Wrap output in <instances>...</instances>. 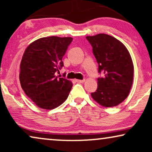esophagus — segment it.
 Segmentation results:
<instances>
[{"label":"esophagus","instance_id":"obj_1","mask_svg":"<svg viewBox=\"0 0 152 152\" xmlns=\"http://www.w3.org/2000/svg\"><path fill=\"white\" fill-rule=\"evenodd\" d=\"M76 82L77 83H84L85 82V80H75Z\"/></svg>","mask_w":152,"mask_h":152}]
</instances>
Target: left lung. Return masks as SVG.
Returning a JSON list of instances; mask_svg holds the SVG:
<instances>
[{
	"instance_id": "8db88e82",
	"label": "left lung",
	"mask_w": 152,
	"mask_h": 152,
	"mask_svg": "<svg viewBox=\"0 0 152 152\" xmlns=\"http://www.w3.org/2000/svg\"><path fill=\"white\" fill-rule=\"evenodd\" d=\"M98 64L97 88L91 96L99 104L113 107L127 97L134 77V64L123 43L110 35L86 37Z\"/></svg>"
}]
</instances>
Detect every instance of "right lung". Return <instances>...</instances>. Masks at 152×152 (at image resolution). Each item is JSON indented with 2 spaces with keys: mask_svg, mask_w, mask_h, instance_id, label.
<instances>
[{
  "mask_svg": "<svg viewBox=\"0 0 152 152\" xmlns=\"http://www.w3.org/2000/svg\"><path fill=\"white\" fill-rule=\"evenodd\" d=\"M72 41L71 37H43L25 51L20 66V85L27 96L41 109H55L68 97L72 82L55 74L64 66L62 58Z\"/></svg>",
  "mask_w": 152,
  "mask_h": 152,
  "instance_id": "add662e5",
  "label": "right lung"
}]
</instances>
